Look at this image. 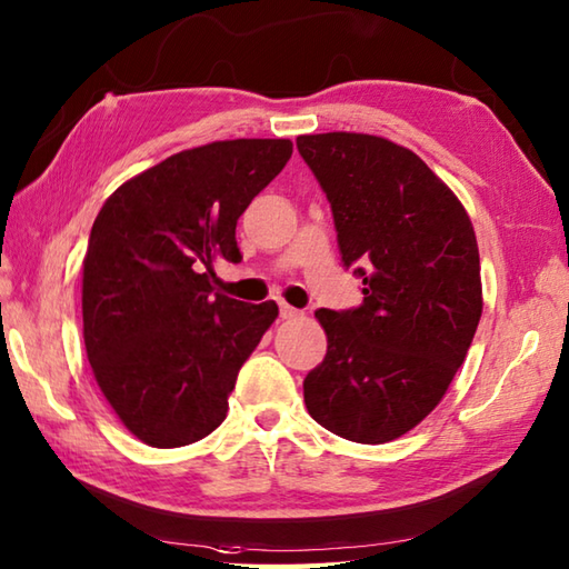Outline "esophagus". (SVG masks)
Instances as JSON below:
<instances>
[{"mask_svg":"<svg viewBox=\"0 0 569 569\" xmlns=\"http://www.w3.org/2000/svg\"><path fill=\"white\" fill-rule=\"evenodd\" d=\"M278 313H281V318H283V320H291V318H301V316H303L301 311H298V308L288 306V303H281V306H278Z\"/></svg>","mask_w":569,"mask_h":569,"instance_id":"34e87169","label":"esophagus"}]
</instances>
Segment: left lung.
I'll list each match as a JSON object with an SVG mask.
<instances>
[{"instance_id":"1","label":"left lung","mask_w":569,"mask_h":569,"mask_svg":"<svg viewBox=\"0 0 569 569\" xmlns=\"http://www.w3.org/2000/svg\"><path fill=\"white\" fill-rule=\"evenodd\" d=\"M333 211L340 258L363 303L320 308L323 363L303 380L311 418L380 446L406 436L446 396L482 313L480 253L458 196L410 149L370 133L298 137Z\"/></svg>"}]
</instances>
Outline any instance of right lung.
<instances>
[{"instance_id": "right-lung-1", "label": "right lung", "mask_w": 569, "mask_h": 569, "mask_svg": "<svg viewBox=\"0 0 569 569\" xmlns=\"http://www.w3.org/2000/svg\"><path fill=\"white\" fill-rule=\"evenodd\" d=\"M288 139L173 153L113 191L84 256V346L94 378L141 442L181 448L229 410L278 306L213 293V261L241 258L236 223L291 159Z\"/></svg>"}]
</instances>
